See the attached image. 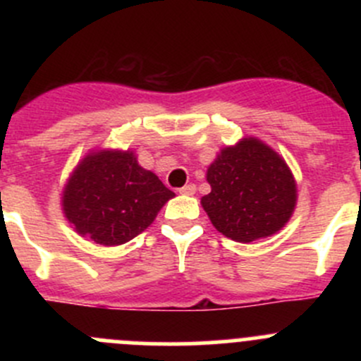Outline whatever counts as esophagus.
<instances>
[{
    "mask_svg": "<svg viewBox=\"0 0 361 361\" xmlns=\"http://www.w3.org/2000/svg\"><path fill=\"white\" fill-rule=\"evenodd\" d=\"M181 195H194L195 194V185H185L183 188H180Z\"/></svg>",
    "mask_w": 361,
    "mask_h": 361,
    "instance_id": "34e87169",
    "label": "esophagus"
}]
</instances>
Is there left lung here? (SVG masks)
<instances>
[{"mask_svg":"<svg viewBox=\"0 0 361 361\" xmlns=\"http://www.w3.org/2000/svg\"><path fill=\"white\" fill-rule=\"evenodd\" d=\"M201 204L211 224L238 243L278 234L297 206V181L285 159L253 136L218 152L206 171Z\"/></svg>","mask_w":361,"mask_h":361,"instance_id":"8db88e82","label":"left lung"}]
</instances>
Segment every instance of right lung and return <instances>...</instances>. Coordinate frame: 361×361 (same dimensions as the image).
Listing matches in <instances>:
<instances>
[{"label": "right lung", "instance_id": "add662e5", "mask_svg": "<svg viewBox=\"0 0 361 361\" xmlns=\"http://www.w3.org/2000/svg\"><path fill=\"white\" fill-rule=\"evenodd\" d=\"M174 192L134 150H90L69 174L61 207L73 231L101 246L129 243L154 224Z\"/></svg>", "mask_w": 361, "mask_h": 361}]
</instances>
